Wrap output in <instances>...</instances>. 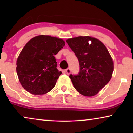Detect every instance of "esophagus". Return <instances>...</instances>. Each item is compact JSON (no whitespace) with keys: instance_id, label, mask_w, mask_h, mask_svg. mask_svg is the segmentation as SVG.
I'll list each match as a JSON object with an SVG mask.
<instances>
[{"instance_id":"1","label":"esophagus","mask_w":133,"mask_h":133,"mask_svg":"<svg viewBox=\"0 0 133 133\" xmlns=\"http://www.w3.org/2000/svg\"><path fill=\"white\" fill-rule=\"evenodd\" d=\"M65 71H66V74H70V72H71V70H70V68H67L66 70H65Z\"/></svg>"}]
</instances>
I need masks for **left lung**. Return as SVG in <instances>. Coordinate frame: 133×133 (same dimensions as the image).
I'll list each match as a JSON object with an SVG mask.
<instances>
[{
    "mask_svg": "<svg viewBox=\"0 0 133 133\" xmlns=\"http://www.w3.org/2000/svg\"><path fill=\"white\" fill-rule=\"evenodd\" d=\"M78 58L80 72L71 74L74 88L83 96H95L111 79L113 61L105 45L91 36H79L66 40Z\"/></svg>",
    "mask_w": 133,
    "mask_h": 133,
    "instance_id": "8db88e82",
    "label": "left lung"
}]
</instances>
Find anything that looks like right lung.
<instances>
[{"instance_id":"right-lung-1","label":"right lung","mask_w":133,"mask_h":133,"mask_svg":"<svg viewBox=\"0 0 133 133\" xmlns=\"http://www.w3.org/2000/svg\"><path fill=\"white\" fill-rule=\"evenodd\" d=\"M60 38L39 35L32 38L20 52L16 71L23 88L34 95L50 92L62 74L54 55L65 46Z\"/></svg>"}]
</instances>
